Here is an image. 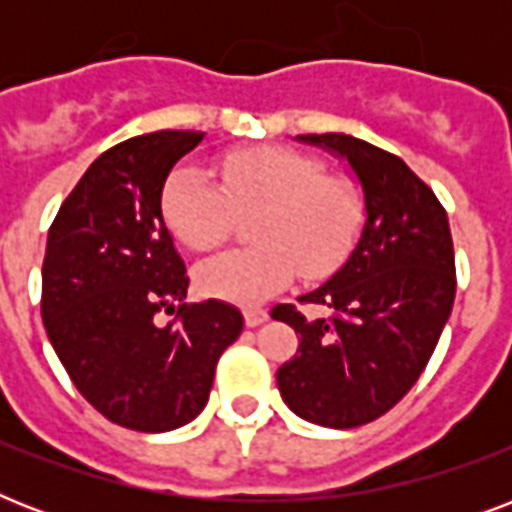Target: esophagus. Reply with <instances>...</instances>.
<instances>
[{
    "label": "esophagus",
    "instance_id": "34e87169",
    "mask_svg": "<svg viewBox=\"0 0 512 512\" xmlns=\"http://www.w3.org/2000/svg\"><path fill=\"white\" fill-rule=\"evenodd\" d=\"M268 319H271V316H268V311H265V308H247V311H244V321H247V327H260V324H265Z\"/></svg>",
    "mask_w": 512,
    "mask_h": 512
}]
</instances>
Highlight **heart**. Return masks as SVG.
I'll list each match as a JSON object with an SVG mask.
<instances>
[{"label":"heart","mask_w":512,"mask_h":512,"mask_svg":"<svg viewBox=\"0 0 512 512\" xmlns=\"http://www.w3.org/2000/svg\"><path fill=\"white\" fill-rule=\"evenodd\" d=\"M255 247L228 249L196 265V287L228 303L255 305L303 271L319 279L337 268L361 223V196L345 177L324 175L311 156L284 146L233 151L220 162V185L193 164L164 180L162 217L191 249L217 247L233 212H252Z\"/></svg>","instance_id":"1"}]
</instances>
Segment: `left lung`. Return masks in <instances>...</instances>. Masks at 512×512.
Wrapping results in <instances>:
<instances>
[{"label": "left lung", "instance_id": "1", "mask_svg": "<svg viewBox=\"0 0 512 512\" xmlns=\"http://www.w3.org/2000/svg\"><path fill=\"white\" fill-rule=\"evenodd\" d=\"M348 164L364 193V225L340 271L271 316L300 332L276 372L284 404L324 428H356L409 393L436 350L454 305V247L436 193L398 156L342 132L297 135Z\"/></svg>", "mask_w": 512, "mask_h": 512}]
</instances>
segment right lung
Listing matches in <instances>:
<instances>
[{
  "label": "right lung",
  "mask_w": 512,
  "mask_h": 512,
  "mask_svg": "<svg viewBox=\"0 0 512 512\" xmlns=\"http://www.w3.org/2000/svg\"><path fill=\"white\" fill-rule=\"evenodd\" d=\"M204 132L162 130L108 148L68 193L47 233L42 319L76 390L106 420L164 433L207 406L217 358L244 329L223 300L185 305L183 257L162 188ZM159 310L178 311L159 328Z\"/></svg>",
  "instance_id": "obj_1"
}]
</instances>
